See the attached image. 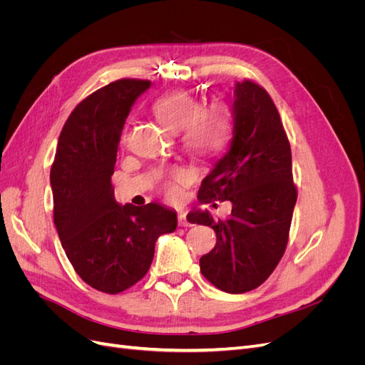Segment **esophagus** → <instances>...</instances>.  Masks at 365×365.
<instances>
[{"instance_id":"1","label":"esophagus","mask_w":365,"mask_h":365,"mask_svg":"<svg viewBox=\"0 0 365 365\" xmlns=\"http://www.w3.org/2000/svg\"><path fill=\"white\" fill-rule=\"evenodd\" d=\"M178 224H180L181 227H190V225H192V224L189 222V220H187L184 212H180V213H178Z\"/></svg>"}]
</instances>
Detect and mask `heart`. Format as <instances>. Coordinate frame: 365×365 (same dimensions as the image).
<instances>
[{
    "mask_svg": "<svg viewBox=\"0 0 365 365\" xmlns=\"http://www.w3.org/2000/svg\"><path fill=\"white\" fill-rule=\"evenodd\" d=\"M153 114L160 123L172 132L184 130L182 143L195 155L215 158L222 153L233 137V118L222 103L202 108L189 93L176 91L164 96L153 105ZM190 181V173L173 168L163 180V190L169 197L178 195V187Z\"/></svg>",
    "mask_w": 365,
    "mask_h": 365,
    "instance_id": "obj_1",
    "label": "heart"
}]
</instances>
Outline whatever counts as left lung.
<instances>
[{
    "instance_id": "1",
    "label": "left lung",
    "mask_w": 365,
    "mask_h": 365,
    "mask_svg": "<svg viewBox=\"0 0 365 365\" xmlns=\"http://www.w3.org/2000/svg\"><path fill=\"white\" fill-rule=\"evenodd\" d=\"M233 97L230 149L197 192L204 204L230 201L231 215L215 220L195 210L189 220L216 233L215 248L200 260L204 277L220 291L244 294L267 280L284 254L297 187L289 140L269 94L245 79Z\"/></svg>"
}]
</instances>
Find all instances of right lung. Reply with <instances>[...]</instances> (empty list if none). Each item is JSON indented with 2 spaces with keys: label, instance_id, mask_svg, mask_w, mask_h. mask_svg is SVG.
<instances>
[{
  "label": "right lung",
  "instance_id": "right-lung-1",
  "mask_svg": "<svg viewBox=\"0 0 365 365\" xmlns=\"http://www.w3.org/2000/svg\"><path fill=\"white\" fill-rule=\"evenodd\" d=\"M149 81L120 79L94 91L65 121L50 170L53 217L68 260L91 288L118 294L145 277L176 213L150 202L120 205L111 176L125 121Z\"/></svg>",
  "mask_w": 365,
  "mask_h": 365
}]
</instances>
